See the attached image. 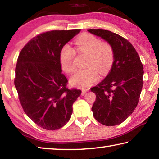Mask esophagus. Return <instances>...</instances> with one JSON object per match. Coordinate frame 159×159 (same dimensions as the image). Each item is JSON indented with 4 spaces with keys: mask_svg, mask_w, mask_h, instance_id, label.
Segmentation results:
<instances>
[{
    "mask_svg": "<svg viewBox=\"0 0 159 159\" xmlns=\"http://www.w3.org/2000/svg\"><path fill=\"white\" fill-rule=\"evenodd\" d=\"M88 91V89H83V90H82L81 95H84L85 94V93H87Z\"/></svg>",
    "mask_w": 159,
    "mask_h": 159,
    "instance_id": "esophagus-1",
    "label": "esophagus"
}]
</instances>
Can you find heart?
Instances as JSON below:
<instances>
[{"instance_id": "1", "label": "heart", "mask_w": 159, "mask_h": 159, "mask_svg": "<svg viewBox=\"0 0 159 159\" xmlns=\"http://www.w3.org/2000/svg\"><path fill=\"white\" fill-rule=\"evenodd\" d=\"M76 53L86 55L84 66L87 68L76 72L70 81L73 85L83 88L98 81V71L102 75L108 73L114 58V50L109 43L101 41L91 34H83L74 41V49L67 45L61 48L59 61L61 69L66 74H71L76 69Z\"/></svg>"}]
</instances>
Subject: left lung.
<instances>
[{
    "label": "left lung",
    "instance_id": "1",
    "mask_svg": "<svg viewBox=\"0 0 159 159\" xmlns=\"http://www.w3.org/2000/svg\"><path fill=\"white\" fill-rule=\"evenodd\" d=\"M88 31L109 43L114 53L109 74L91 88L96 95L93 116L102 125H119L138 105L143 85V65L133 45L125 38L105 29Z\"/></svg>",
    "mask_w": 159,
    "mask_h": 159
}]
</instances>
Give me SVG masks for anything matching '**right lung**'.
I'll return each mask as SVG.
<instances>
[{
  "mask_svg": "<svg viewBox=\"0 0 159 159\" xmlns=\"http://www.w3.org/2000/svg\"><path fill=\"white\" fill-rule=\"evenodd\" d=\"M80 29L53 30L32 38L21 49L15 67V86L24 111L48 130L69 121L81 90L69 89L59 61L61 48Z\"/></svg>",
  "mask_w": 159,
  "mask_h": 159,
  "instance_id": "1",
  "label": "right lung"
}]
</instances>
